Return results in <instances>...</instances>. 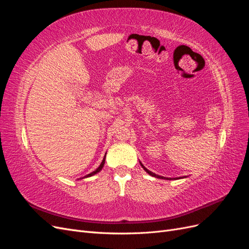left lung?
Wrapping results in <instances>:
<instances>
[{
	"mask_svg": "<svg viewBox=\"0 0 249 249\" xmlns=\"http://www.w3.org/2000/svg\"><path fill=\"white\" fill-rule=\"evenodd\" d=\"M140 165H141V166H142V168L143 169H144L147 173H148V175L149 176H152V177H155V178H162V179H172V178H165V177H161V176H158V175H156V173H154V172H152V171H149L147 168H145L144 166H143V165H142V163L140 162ZM177 179V178H176Z\"/></svg>",
	"mask_w": 249,
	"mask_h": 249,
	"instance_id": "obj_1",
	"label": "left lung"
}]
</instances>
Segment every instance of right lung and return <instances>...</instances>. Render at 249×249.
<instances>
[{
	"instance_id": "obj_1",
	"label": "right lung",
	"mask_w": 249,
	"mask_h": 249,
	"mask_svg": "<svg viewBox=\"0 0 249 249\" xmlns=\"http://www.w3.org/2000/svg\"><path fill=\"white\" fill-rule=\"evenodd\" d=\"M105 159H106V155H105V157H104V159H103V161H102V163H101V165L99 167H97L94 171H92L91 173H89V175H87V176H85L84 178H89V177H92V176H94V175H96L97 172H100L101 170H102V168L104 167V164H105Z\"/></svg>"
}]
</instances>
